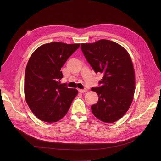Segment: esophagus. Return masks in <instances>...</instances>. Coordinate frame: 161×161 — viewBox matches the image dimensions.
I'll return each mask as SVG.
<instances>
[{
	"label": "esophagus",
	"instance_id": "1",
	"mask_svg": "<svg viewBox=\"0 0 161 161\" xmlns=\"http://www.w3.org/2000/svg\"><path fill=\"white\" fill-rule=\"evenodd\" d=\"M78 92L80 93H84L86 92V89H78Z\"/></svg>",
	"mask_w": 161,
	"mask_h": 161
}]
</instances>
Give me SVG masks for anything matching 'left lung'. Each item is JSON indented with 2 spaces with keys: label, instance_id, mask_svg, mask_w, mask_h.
<instances>
[{
  "label": "left lung",
  "instance_id": "8db88e82",
  "mask_svg": "<svg viewBox=\"0 0 161 161\" xmlns=\"http://www.w3.org/2000/svg\"><path fill=\"white\" fill-rule=\"evenodd\" d=\"M81 51L97 73L103 74L99 87L91 90L97 94V103L91 106L94 115L100 120L113 123L129 109L135 91V74L130 57L119 44L106 39L82 43Z\"/></svg>",
  "mask_w": 161,
  "mask_h": 161
}]
</instances>
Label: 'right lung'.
<instances>
[{
  "mask_svg": "<svg viewBox=\"0 0 161 161\" xmlns=\"http://www.w3.org/2000/svg\"><path fill=\"white\" fill-rule=\"evenodd\" d=\"M80 44L52 42L41 45L30 57L25 69L26 102L35 116L46 122H55L67 113L78 94L65 83L61 68Z\"/></svg>",
  "mask_w": 161,
  "mask_h": 161,
  "instance_id": "add662e5",
  "label": "right lung"
}]
</instances>
